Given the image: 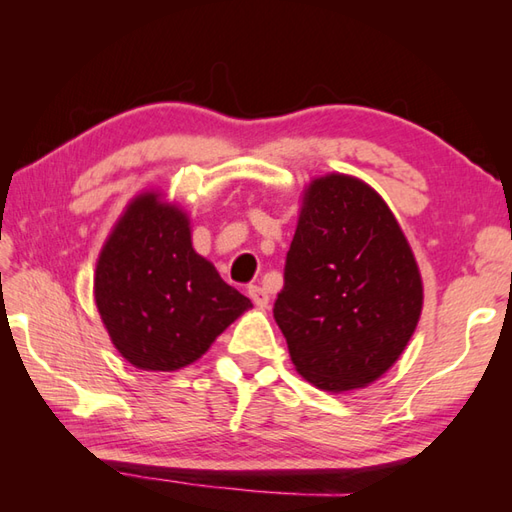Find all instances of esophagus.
I'll return each instance as SVG.
<instances>
[{
  "mask_svg": "<svg viewBox=\"0 0 512 512\" xmlns=\"http://www.w3.org/2000/svg\"><path fill=\"white\" fill-rule=\"evenodd\" d=\"M248 297L253 299V303L257 308H266L268 306V292L262 288V286H248Z\"/></svg>",
  "mask_w": 512,
  "mask_h": 512,
  "instance_id": "esophagus-1",
  "label": "esophagus"
}]
</instances>
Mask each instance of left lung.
<instances>
[{"label": "left lung", "mask_w": 512, "mask_h": 512, "mask_svg": "<svg viewBox=\"0 0 512 512\" xmlns=\"http://www.w3.org/2000/svg\"><path fill=\"white\" fill-rule=\"evenodd\" d=\"M420 312V270L385 200L343 173L312 180L273 308L297 372L325 391L374 383Z\"/></svg>", "instance_id": "left-lung-1"}]
</instances>
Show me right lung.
<instances>
[{"instance_id": "obj_1", "label": "right lung", "mask_w": 512, "mask_h": 512, "mask_svg": "<svg viewBox=\"0 0 512 512\" xmlns=\"http://www.w3.org/2000/svg\"><path fill=\"white\" fill-rule=\"evenodd\" d=\"M94 299L116 350L147 372H176L198 361L253 308L195 253L189 217L154 191L140 193L107 237Z\"/></svg>"}]
</instances>
